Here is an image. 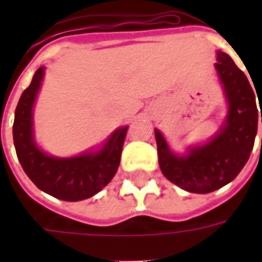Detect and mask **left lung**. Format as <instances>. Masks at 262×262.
<instances>
[{
	"label": "left lung",
	"mask_w": 262,
	"mask_h": 262,
	"mask_svg": "<svg viewBox=\"0 0 262 262\" xmlns=\"http://www.w3.org/2000/svg\"><path fill=\"white\" fill-rule=\"evenodd\" d=\"M214 69L223 88L227 114L208 142L189 146L184 154L172 151L159 129H154L159 164L164 177L192 193H209L231 182L248 161L257 135L262 92L255 97L247 77L229 54L216 53ZM261 123H262V111Z\"/></svg>",
	"instance_id": "1"
}]
</instances>
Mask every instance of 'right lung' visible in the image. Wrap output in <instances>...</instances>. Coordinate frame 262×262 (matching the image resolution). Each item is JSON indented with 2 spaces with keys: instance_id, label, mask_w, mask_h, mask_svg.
I'll return each instance as SVG.
<instances>
[{
  "instance_id": "add662e5",
  "label": "right lung",
  "mask_w": 262,
  "mask_h": 262,
  "mask_svg": "<svg viewBox=\"0 0 262 262\" xmlns=\"http://www.w3.org/2000/svg\"><path fill=\"white\" fill-rule=\"evenodd\" d=\"M43 77L45 66L36 70L15 109L12 135L16 156L26 176L40 191L61 201H84L99 192L115 177L129 126L118 127L98 148L73 157L50 156L37 146L33 132V106Z\"/></svg>"
}]
</instances>
